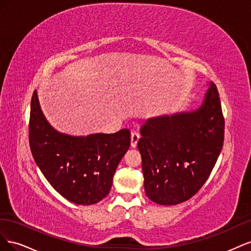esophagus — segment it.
<instances>
[{"label":"esophagus","mask_w":251,"mask_h":251,"mask_svg":"<svg viewBox=\"0 0 251 251\" xmlns=\"http://www.w3.org/2000/svg\"><path fill=\"white\" fill-rule=\"evenodd\" d=\"M139 138H140V134L138 132H136V131L132 132V134H131V147L132 148L137 147V142H138Z\"/></svg>","instance_id":"34e87169"}]
</instances>
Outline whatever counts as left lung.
Instances as JSON below:
<instances>
[{
	"label": "left lung",
	"instance_id": "left-lung-1",
	"mask_svg": "<svg viewBox=\"0 0 251 251\" xmlns=\"http://www.w3.org/2000/svg\"><path fill=\"white\" fill-rule=\"evenodd\" d=\"M224 128L221 100L214 83L197 111L148 120L141 126L137 147L149 199L176 205L198 193L221 153Z\"/></svg>",
	"mask_w": 251,
	"mask_h": 251
}]
</instances>
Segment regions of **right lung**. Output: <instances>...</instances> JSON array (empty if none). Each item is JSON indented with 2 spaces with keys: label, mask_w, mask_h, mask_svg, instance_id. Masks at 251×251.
Wrapping results in <instances>:
<instances>
[{
  "label": "right lung",
  "mask_w": 251,
  "mask_h": 251,
  "mask_svg": "<svg viewBox=\"0 0 251 251\" xmlns=\"http://www.w3.org/2000/svg\"><path fill=\"white\" fill-rule=\"evenodd\" d=\"M29 144L34 161L55 191L79 205H91L110 193L114 174L131 144V132L86 137L60 134L44 117L36 90L31 98Z\"/></svg>",
  "instance_id": "right-lung-1"
}]
</instances>
